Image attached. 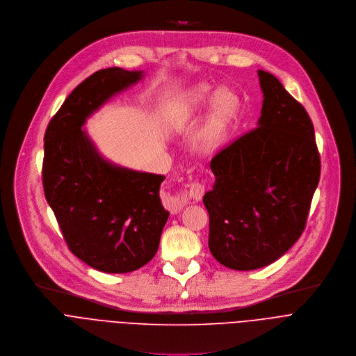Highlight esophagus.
Masks as SVG:
<instances>
[{"label":"esophagus","mask_w":356,"mask_h":356,"mask_svg":"<svg viewBox=\"0 0 356 356\" xmlns=\"http://www.w3.org/2000/svg\"><path fill=\"white\" fill-rule=\"evenodd\" d=\"M204 195V186L200 184V182H192L188 188V197L189 199H193V200H200ZM179 204H185L186 203V199L182 197L178 200Z\"/></svg>","instance_id":"esophagus-1"}]
</instances>
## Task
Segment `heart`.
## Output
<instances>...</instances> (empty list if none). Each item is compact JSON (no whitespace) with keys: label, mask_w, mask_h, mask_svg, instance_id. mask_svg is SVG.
<instances>
[{"label":"heart","mask_w":356,"mask_h":356,"mask_svg":"<svg viewBox=\"0 0 356 356\" xmlns=\"http://www.w3.org/2000/svg\"><path fill=\"white\" fill-rule=\"evenodd\" d=\"M213 96L216 98L213 99ZM210 99H213L211 111L203 133V145L206 149L219 145L238 112L240 98L234 91L229 88L215 91L209 84H197L179 102L177 113L171 120L172 129H178L191 115L202 111Z\"/></svg>","instance_id":"obj_1"}]
</instances>
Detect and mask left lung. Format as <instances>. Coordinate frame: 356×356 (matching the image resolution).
<instances>
[{
  "label": "left lung",
  "mask_w": 356,
  "mask_h": 356,
  "mask_svg": "<svg viewBox=\"0 0 356 356\" xmlns=\"http://www.w3.org/2000/svg\"><path fill=\"white\" fill-rule=\"evenodd\" d=\"M258 77V127L211 159L216 181L203 196L210 252L237 270L266 266L299 240L321 170L306 109L268 71Z\"/></svg>",
  "instance_id": "left-lung-1"
}]
</instances>
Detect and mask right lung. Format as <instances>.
<instances>
[{
	"mask_svg": "<svg viewBox=\"0 0 356 356\" xmlns=\"http://www.w3.org/2000/svg\"><path fill=\"white\" fill-rule=\"evenodd\" d=\"M141 79L143 71L120 67L97 71L67 97L44 133L46 200L70 251L108 273L152 261L170 216L159 193L165 177L109 163L83 129L109 98Z\"/></svg>",
	"mask_w": 356,
	"mask_h": 356,
	"instance_id": "add662e5",
	"label": "right lung"
}]
</instances>
